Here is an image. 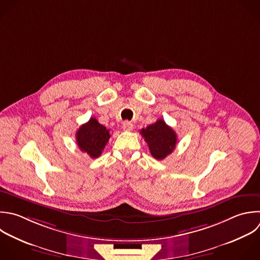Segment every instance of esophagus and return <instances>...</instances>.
<instances>
[{
  "label": "esophagus",
  "mask_w": 260,
  "mask_h": 260,
  "mask_svg": "<svg viewBox=\"0 0 260 260\" xmlns=\"http://www.w3.org/2000/svg\"><path fill=\"white\" fill-rule=\"evenodd\" d=\"M122 128L124 131H132L133 130V124L131 122H128V121H125L123 124H122Z\"/></svg>",
  "instance_id": "obj_1"
}]
</instances>
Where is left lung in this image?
<instances>
[{
	"label": "left lung",
	"instance_id": "8db88e82",
	"mask_svg": "<svg viewBox=\"0 0 260 260\" xmlns=\"http://www.w3.org/2000/svg\"><path fill=\"white\" fill-rule=\"evenodd\" d=\"M148 144L151 155L156 159H164L173 152L177 144L176 132L162 119L143 128L140 131Z\"/></svg>",
	"mask_w": 260,
	"mask_h": 260
}]
</instances>
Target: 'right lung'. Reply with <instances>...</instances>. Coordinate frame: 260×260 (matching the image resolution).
<instances>
[{
	"label": "right lung",
	"mask_w": 260,
	"mask_h": 260,
	"mask_svg": "<svg viewBox=\"0 0 260 260\" xmlns=\"http://www.w3.org/2000/svg\"><path fill=\"white\" fill-rule=\"evenodd\" d=\"M110 131L95 118L81 125L76 132V142L81 151L86 152L90 157H99L110 139Z\"/></svg>",
	"instance_id": "right-lung-1"
}]
</instances>
